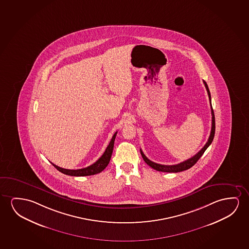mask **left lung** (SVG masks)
<instances>
[{
	"label": "left lung",
	"mask_w": 249,
	"mask_h": 249,
	"mask_svg": "<svg viewBox=\"0 0 249 249\" xmlns=\"http://www.w3.org/2000/svg\"><path fill=\"white\" fill-rule=\"evenodd\" d=\"M205 84L207 93H208V97H209L210 105H211V110H212V130H211V134H210L209 139L206 142V144L204 145V147L202 148L201 150L195 154L194 157H192L191 159H188L184 162H180L178 164H175V165H163V164H159V163H156V162H152L150 159H148L145 156H144L143 152L141 150V156L144 159V162L147 163L148 165L152 167V169L158 170V171H162V172H169V173H177V172H180L183 170H187L190 169L191 167L195 165L196 162H198V159H200L204 152H206V149L208 148L210 144H212L213 139H214V134H215V115H214V111H213V106H212V100H211V93H210L209 88L206 84V81H203Z\"/></svg>",
	"instance_id": "8db88e82"
}]
</instances>
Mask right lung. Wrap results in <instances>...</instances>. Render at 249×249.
Instances as JSON below:
<instances>
[{
    "label": "right lung",
    "mask_w": 249,
    "mask_h": 249,
    "mask_svg": "<svg viewBox=\"0 0 249 249\" xmlns=\"http://www.w3.org/2000/svg\"><path fill=\"white\" fill-rule=\"evenodd\" d=\"M116 134H117V132H115L114 135H113L111 141L109 142V144L106 148V150L104 152V154L102 155L101 158L94 162L93 164L88 166L87 168L79 169V170H67V169H63V168H61L59 166H56L52 162L51 163L53 164L56 170H59L61 173L65 174L68 176H71V177H87V176H92V175L100 173L103 170H105V168L108 165V162L110 161Z\"/></svg>",
    "instance_id": "add662e5"
}]
</instances>
